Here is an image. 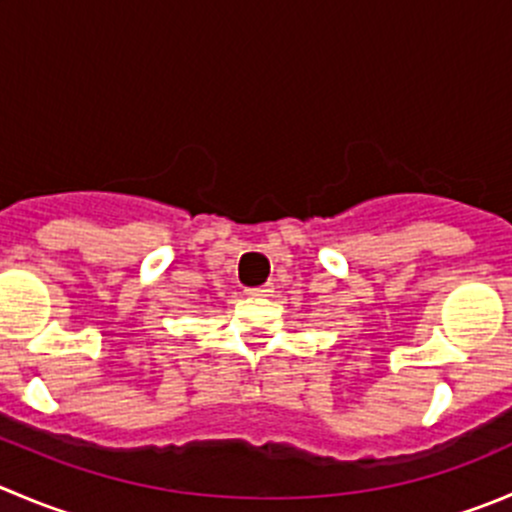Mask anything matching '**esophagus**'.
<instances>
[{
	"label": "esophagus",
	"instance_id": "1",
	"mask_svg": "<svg viewBox=\"0 0 512 512\" xmlns=\"http://www.w3.org/2000/svg\"><path fill=\"white\" fill-rule=\"evenodd\" d=\"M275 290V285H272V282H265V285H257V287H247V295L250 297H265V295H270V292Z\"/></svg>",
	"mask_w": 512,
	"mask_h": 512
}]
</instances>
